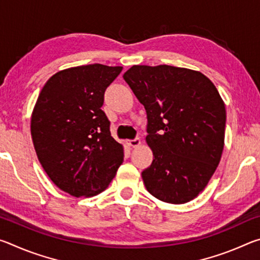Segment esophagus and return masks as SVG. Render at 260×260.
I'll return each instance as SVG.
<instances>
[{"mask_svg": "<svg viewBox=\"0 0 260 260\" xmlns=\"http://www.w3.org/2000/svg\"><path fill=\"white\" fill-rule=\"evenodd\" d=\"M126 144H127V146L132 147V148H136L141 144V140L139 138H136L134 140H128V141H126Z\"/></svg>", "mask_w": 260, "mask_h": 260, "instance_id": "esophagus-1", "label": "esophagus"}]
</instances>
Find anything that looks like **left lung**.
<instances>
[{"label":"left lung","instance_id":"obj_1","mask_svg":"<svg viewBox=\"0 0 260 260\" xmlns=\"http://www.w3.org/2000/svg\"><path fill=\"white\" fill-rule=\"evenodd\" d=\"M148 117L153 160L142 172L159 201L183 204L204 190L225 144L226 109L203 73L171 65H134L124 73Z\"/></svg>","mask_w":260,"mask_h":260}]
</instances>
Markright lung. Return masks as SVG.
<instances>
[{
	"label": "right lung",
	"mask_w": 260,
	"mask_h": 260,
	"mask_svg": "<svg viewBox=\"0 0 260 260\" xmlns=\"http://www.w3.org/2000/svg\"><path fill=\"white\" fill-rule=\"evenodd\" d=\"M121 67L82 65L55 73L32 112L30 134L39 161L60 190L91 197L108 188L124 160L102 109L105 89Z\"/></svg>",
	"instance_id": "obj_1"
}]
</instances>
